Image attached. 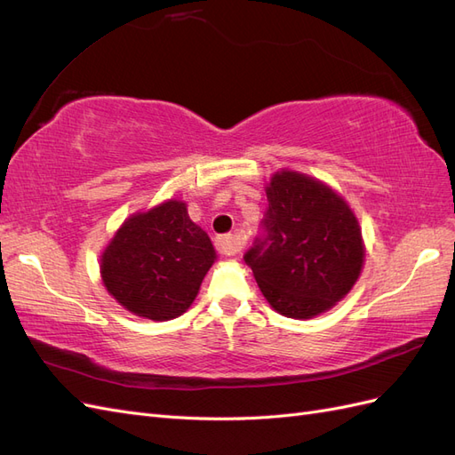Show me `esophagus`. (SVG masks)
Masks as SVG:
<instances>
[{"label": "esophagus", "mask_w": 455, "mask_h": 455, "mask_svg": "<svg viewBox=\"0 0 455 455\" xmlns=\"http://www.w3.org/2000/svg\"><path fill=\"white\" fill-rule=\"evenodd\" d=\"M243 249V239L239 235H222L216 239V251L224 256H233Z\"/></svg>", "instance_id": "esophagus-1"}]
</instances>
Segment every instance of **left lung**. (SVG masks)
Returning a JSON list of instances; mask_svg holds the SVG:
<instances>
[{
  "mask_svg": "<svg viewBox=\"0 0 455 455\" xmlns=\"http://www.w3.org/2000/svg\"><path fill=\"white\" fill-rule=\"evenodd\" d=\"M266 194L264 235L244 254L261 294L291 319L332 309L363 271L359 220L332 188L296 171L275 172Z\"/></svg>",
  "mask_w": 455,
  "mask_h": 455,
  "instance_id": "1",
  "label": "left lung"
}]
</instances>
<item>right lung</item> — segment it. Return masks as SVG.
<instances>
[{"mask_svg":"<svg viewBox=\"0 0 455 455\" xmlns=\"http://www.w3.org/2000/svg\"><path fill=\"white\" fill-rule=\"evenodd\" d=\"M214 259L211 237L191 222L186 203L169 199L121 224L100 256V275L127 311L171 321L194 304Z\"/></svg>","mask_w":455,"mask_h":455,"instance_id":"add662e5","label":"right lung"}]
</instances>
